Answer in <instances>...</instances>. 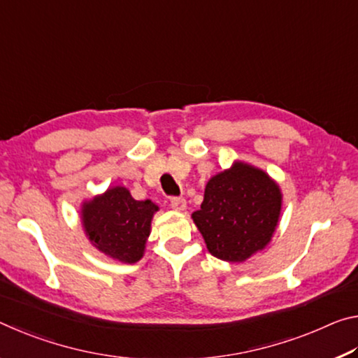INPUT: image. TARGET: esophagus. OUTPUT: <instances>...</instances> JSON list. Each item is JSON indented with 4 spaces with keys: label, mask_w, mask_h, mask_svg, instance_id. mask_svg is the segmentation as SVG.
Masks as SVG:
<instances>
[{
    "label": "esophagus",
    "mask_w": 358,
    "mask_h": 358,
    "mask_svg": "<svg viewBox=\"0 0 358 358\" xmlns=\"http://www.w3.org/2000/svg\"><path fill=\"white\" fill-rule=\"evenodd\" d=\"M169 206H171L174 210H184L187 206V201L182 196H173L171 200H169Z\"/></svg>",
    "instance_id": "1"
}]
</instances>
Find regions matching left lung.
<instances>
[{
  "instance_id": "1",
  "label": "left lung",
  "mask_w": 358,
  "mask_h": 358,
  "mask_svg": "<svg viewBox=\"0 0 358 358\" xmlns=\"http://www.w3.org/2000/svg\"><path fill=\"white\" fill-rule=\"evenodd\" d=\"M280 214V190L245 163L214 176L192 219L208 250L225 262H244L269 243Z\"/></svg>"
}]
</instances>
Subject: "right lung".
I'll return each instance as SVG.
<instances>
[{
  "label": "right lung",
  "instance_id": "right-lung-1",
  "mask_svg": "<svg viewBox=\"0 0 358 358\" xmlns=\"http://www.w3.org/2000/svg\"><path fill=\"white\" fill-rule=\"evenodd\" d=\"M157 209L150 200H134L125 187H114L84 204L82 220L95 248L119 262L134 263L144 254Z\"/></svg>",
  "mask_w": 358,
  "mask_h": 358
}]
</instances>
